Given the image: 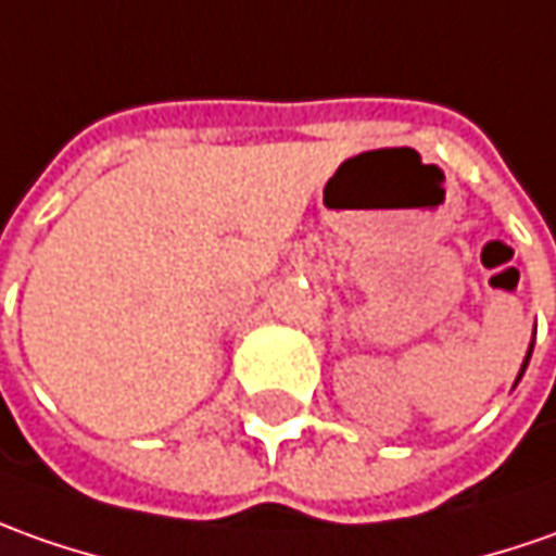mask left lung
<instances>
[{"label": "left lung", "mask_w": 556, "mask_h": 556, "mask_svg": "<svg viewBox=\"0 0 556 556\" xmlns=\"http://www.w3.org/2000/svg\"><path fill=\"white\" fill-rule=\"evenodd\" d=\"M530 355H532V352H530ZM530 355H527V364H530ZM527 364H523V367H527Z\"/></svg>", "instance_id": "8db88e82"}]
</instances>
